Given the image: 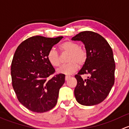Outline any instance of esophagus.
Listing matches in <instances>:
<instances>
[{
	"instance_id": "esophagus-1",
	"label": "esophagus",
	"mask_w": 129,
	"mask_h": 129,
	"mask_svg": "<svg viewBox=\"0 0 129 129\" xmlns=\"http://www.w3.org/2000/svg\"><path fill=\"white\" fill-rule=\"evenodd\" d=\"M70 78H71V77H70V76H65V81H67V80H68V79H70Z\"/></svg>"
}]
</instances>
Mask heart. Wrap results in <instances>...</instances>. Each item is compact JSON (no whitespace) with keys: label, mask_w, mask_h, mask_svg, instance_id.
<instances>
[{"label":"heart","mask_w":129,"mask_h":129,"mask_svg":"<svg viewBox=\"0 0 129 129\" xmlns=\"http://www.w3.org/2000/svg\"><path fill=\"white\" fill-rule=\"evenodd\" d=\"M59 49L63 52L68 53V63L63 65L57 70V73L65 75H70L77 71L79 66L85 63L87 59V53L84 49L81 48L76 42L66 40L59 46ZM47 59L49 63L54 67H58L61 64V58L59 54L55 49L52 48L48 51Z\"/></svg>","instance_id":"obj_1"}]
</instances>
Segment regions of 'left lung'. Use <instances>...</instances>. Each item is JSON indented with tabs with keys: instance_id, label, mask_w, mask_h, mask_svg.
I'll return each instance as SVG.
<instances>
[{
	"instance_id": "left-lung-1",
	"label": "left lung",
	"mask_w": 129,
	"mask_h": 129,
	"mask_svg": "<svg viewBox=\"0 0 129 129\" xmlns=\"http://www.w3.org/2000/svg\"><path fill=\"white\" fill-rule=\"evenodd\" d=\"M71 40L83 42L87 53L86 61L75 75L76 99L83 106L99 104L107 98L114 84L115 64L112 48L104 37L93 31H82ZM83 74H88L87 79L81 78Z\"/></svg>"
}]
</instances>
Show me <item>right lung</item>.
<instances>
[{"label":"right lung","instance_id":"add662e5","mask_svg":"<svg viewBox=\"0 0 129 129\" xmlns=\"http://www.w3.org/2000/svg\"><path fill=\"white\" fill-rule=\"evenodd\" d=\"M62 38L34 36L22 42L16 50L11 64L12 86L18 101L30 111L42 113L56 104L65 75L48 78L55 70L47 55Z\"/></svg>","mask_w":129,"mask_h":129}]
</instances>
